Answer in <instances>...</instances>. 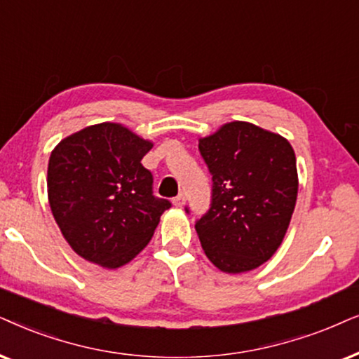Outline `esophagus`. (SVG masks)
Masks as SVG:
<instances>
[{
  "label": "esophagus",
  "instance_id": "34e87169",
  "mask_svg": "<svg viewBox=\"0 0 359 359\" xmlns=\"http://www.w3.org/2000/svg\"><path fill=\"white\" fill-rule=\"evenodd\" d=\"M185 200H187V198H185V194L180 192V194L177 195V197L174 198V205H175V207H184Z\"/></svg>",
  "mask_w": 359,
  "mask_h": 359
}]
</instances>
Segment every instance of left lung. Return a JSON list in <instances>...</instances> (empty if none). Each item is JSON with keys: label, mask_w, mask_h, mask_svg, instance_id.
<instances>
[{"label": "left lung", "mask_w": 359, "mask_h": 359, "mask_svg": "<svg viewBox=\"0 0 359 359\" xmlns=\"http://www.w3.org/2000/svg\"><path fill=\"white\" fill-rule=\"evenodd\" d=\"M198 151L213 182L208 212L195 223L205 255L229 274L256 269L280 246L292 218L299 190L292 146L233 121L202 137Z\"/></svg>", "instance_id": "left-lung-1"}]
</instances>
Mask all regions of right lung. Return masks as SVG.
<instances>
[{"instance_id":"right-lung-1","label":"right lung","mask_w":359,"mask_h":359,"mask_svg":"<svg viewBox=\"0 0 359 359\" xmlns=\"http://www.w3.org/2000/svg\"><path fill=\"white\" fill-rule=\"evenodd\" d=\"M152 142L118 123H100L62 140L47 169L49 205L76 255L116 269L144 250L170 202L152 194L141 164Z\"/></svg>"}]
</instances>
